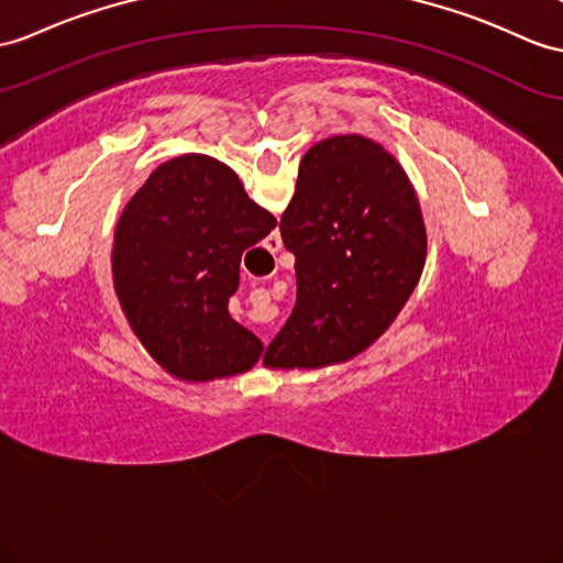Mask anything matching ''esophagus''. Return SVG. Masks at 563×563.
I'll return each instance as SVG.
<instances>
[{"label": "esophagus", "mask_w": 563, "mask_h": 563, "mask_svg": "<svg viewBox=\"0 0 563 563\" xmlns=\"http://www.w3.org/2000/svg\"><path fill=\"white\" fill-rule=\"evenodd\" d=\"M274 241H277V249H279V239H274Z\"/></svg>", "instance_id": "1"}]
</instances>
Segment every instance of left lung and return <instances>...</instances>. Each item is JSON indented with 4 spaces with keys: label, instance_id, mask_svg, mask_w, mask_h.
Listing matches in <instances>:
<instances>
[{
    "label": "left lung",
    "instance_id": "obj_1",
    "mask_svg": "<svg viewBox=\"0 0 563 563\" xmlns=\"http://www.w3.org/2000/svg\"><path fill=\"white\" fill-rule=\"evenodd\" d=\"M296 257V306L265 365L346 363L387 332L413 294L428 234L413 184L379 143L358 133L314 143L282 214Z\"/></svg>",
    "mask_w": 563,
    "mask_h": 563
}]
</instances>
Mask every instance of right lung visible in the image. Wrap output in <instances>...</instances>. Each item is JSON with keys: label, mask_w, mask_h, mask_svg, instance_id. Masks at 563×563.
<instances>
[{"label": "right lung", "mask_w": 563, "mask_h": 563, "mask_svg": "<svg viewBox=\"0 0 563 563\" xmlns=\"http://www.w3.org/2000/svg\"><path fill=\"white\" fill-rule=\"evenodd\" d=\"M277 219L234 169L188 153L162 162L123 208L112 249L114 291L153 361L184 382L251 369L263 341L229 314L243 251Z\"/></svg>", "instance_id": "add662e5"}]
</instances>
